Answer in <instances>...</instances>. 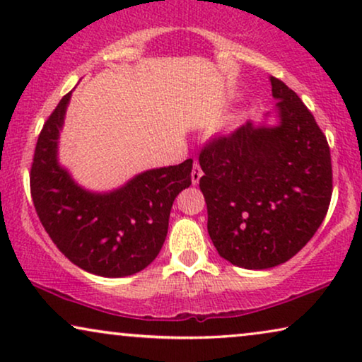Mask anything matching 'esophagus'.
Instances as JSON below:
<instances>
[{
  "mask_svg": "<svg viewBox=\"0 0 362 362\" xmlns=\"http://www.w3.org/2000/svg\"><path fill=\"white\" fill-rule=\"evenodd\" d=\"M202 176V170H201V165L199 161H194V165H192V171H191V180H192V185H197Z\"/></svg>",
  "mask_w": 362,
  "mask_h": 362,
  "instance_id": "34e87169",
  "label": "esophagus"
}]
</instances>
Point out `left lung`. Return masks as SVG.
<instances>
[{"label":"left lung","instance_id":"obj_1","mask_svg":"<svg viewBox=\"0 0 362 362\" xmlns=\"http://www.w3.org/2000/svg\"><path fill=\"white\" fill-rule=\"evenodd\" d=\"M280 125L252 122L216 135L199 153L207 232L221 257L244 269L285 264L315 235L333 194L329 145L313 113L270 77Z\"/></svg>","mask_w":362,"mask_h":362}]
</instances>
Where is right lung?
<instances>
[{"mask_svg":"<svg viewBox=\"0 0 362 362\" xmlns=\"http://www.w3.org/2000/svg\"><path fill=\"white\" fill-rule=\"evenodd\" d=\"M71 92L39 133L29 186L39 221L59 250L82 270L100 276L140 272L160 254L171 206L191 185L192 160L141 173L108 194L78 187L57 165V138Z\"/></svg>","mask_w":362,"mask_h":362,"instance_id":"right-lung-1","label":"right lung"}]
</instances>
